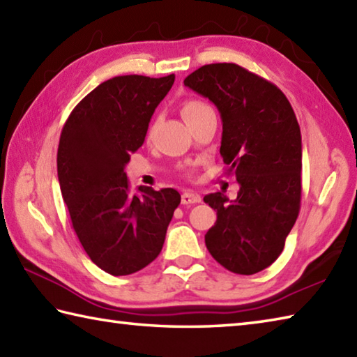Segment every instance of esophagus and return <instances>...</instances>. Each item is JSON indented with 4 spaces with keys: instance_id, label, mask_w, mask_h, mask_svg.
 Returning <instances> with one entry per match:
<instances>
[{
    "instance_id": "obj_1",
    "label": "esophagus",
    "mask_w": 357,
    "mask_h": 357,
    "mask_svg": "<svg viewBox=\"0 0 357 357\" xmlns=\"http://www.w3.org/2000/svg\"><path fill=\"white\" fill-rule=\"evenodd\" d=\"M199 202H200V196L197 192L185 191L181 194V204L183 205H194V204H199Z\"/></svg>"
}]
</instances>
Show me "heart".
Segmentation results:
<instances>
[{
    "label": "heart",
    "mask_w": 357,
    "mask_h": 357,
    "mask_svg": "<svg viewBox=\"0 0 357 357\" xmlns=\"http://www.w3.org/2000/svg\"><path fill=\"white\" fill-rule=\"evenodd\" d=\"M211 112H213L211 107L205 102H202V100H199V99L186 100L183 105V110H181V113H183V118L186 119V123H190V121L196 119L202 115H206V113H211ZM153 129H155V124L151 126L149 132H152Z\"/></svg>",
    "instance_id": "1"
}]
</instances>
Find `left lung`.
<instances>
[{"mask_svg": "<svg viewBox=\"0 0 357 357\" xmlns=\"http://www.w3.org/2000/svg\"><path fill=\"white\" fill-rule=\"evenodd\" d=\"M185 85L218 107L220 155L239 183L234 200L224 192L204 197L218 214L206 248L233 273H258L280 257L298 218V121L277 85L236 63L200 66Z\"/></svg>", "mask_w": 357, "mask_h": 357, "instance_id": "1", "label": "left lung"}]
</instances>
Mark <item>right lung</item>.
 Wrapping results in <instances>:
<instances>
[{
	"label": "right lung",
	"mask_w": 357,
	"mask_h": 357,
	"mask_svg": "<svg viewBox=\"0 0 357 357\" xmlns=\"http://www.w3.org/2000/svg\"><path fill=\"white\" fill-rule=\"evenodd\" d=\"M174 79L105 80L74 107L60 133L57 176L73 228L90 259L113 277L135 273L158 257L180 205L172 188L139 186V196H132L124 171Z\"/></svg>",
	"instance_id": "1"
}]
</instances>
